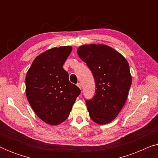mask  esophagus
I'll return each mask as SVG.
<instances>
[{
    "mask_svg": "<svg viewBox=\"0 0 158 158\" xmlns=\"http://www.w3.org/2000/svg\"><path fill=\"white\" fill-rule=\"evenodd\" d=\"M77 86L80 88V89H81V83H77Z\"/></svg>",
    "mask_w": 158,
    "mask_h": 158,
    "instance_id": "34e87169",
    "label": "esophagus"
}]
</instances>
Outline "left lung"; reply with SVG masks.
<instances>
[{"mask_svg": "<svg viewBox=\"0 0 158 158\" xmlns=\"http://www.w3.org/2000/svg\"><path fill=\"white\" fill-rule=\"evenodd\" d=\"M94 75L96 95L85 100L91 119L106 124L115 118L124 106L131 85V75L127 60L105 44H85L77 50Z\"/></svg>", "mask_w": 158, "mask_h": 158, "instance_id": "1", "label": "left lung"}]
</instances>
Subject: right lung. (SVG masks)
Masks as SVG:
<instances>
[{
  "mask_svg": "<svg viewBox=\"0 0 158 158\" xmlns=\"http://www.w3.org/2000/svg\"><path fill=\"white\" fill-rule=\"evenodd\" d=\"M72 47L52 48L37 56L26 76V94L30 106L43 122L57 125L70 115L80 88L69 81L63 64Z\"/></svg>",
  "mask_w": 158,
  "mask_h": 158,
  "instance_id": "1",
  "label": "right lung"
}]
</instances>
